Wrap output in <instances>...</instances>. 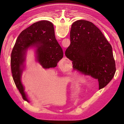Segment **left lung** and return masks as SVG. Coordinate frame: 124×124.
Wrapping results in <instances>:
<instances>
[{
  "instance_id": "left-lung-1",
  "label": "left lung",
  "mask_w": 124,
  "mask_h": 124,
  "mask_svg": "<svg viewBox=\"0 0 124 124\" xmlns=\"http://www.w3.org/2000/svg\"><path fill=\"white\" fill-rule=\"evenodd\" d=\"M70 37L65 56L76 69L98 79L100 89L105 87L116 70L112 46L101 30L87 21L73 23Z\"/></svg>"
}]
</instances>
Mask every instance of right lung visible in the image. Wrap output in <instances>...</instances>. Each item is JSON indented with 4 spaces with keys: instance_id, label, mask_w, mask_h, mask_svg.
I'll return each mask as SVG.
<instances>
[{
    "instance_id": "add662e5",
    "label": "right lung",
    "mask_w": 124,
    "mask_h": 124,
    "mask_svg": "<svg viewBox=\"0 0 124 124\" xmlns=\"http://www.w3.org/2000/svg\"><path fill=\"white\" fill-rule=\"evenodd\" d=\"M30 47H36L37 59L44 68L55 67L63 57V50L55 36L53 24L41 21L31 24L21 32L11 54L13 79L23 99L29 101L21 82L25 53Z\"/></svg>"
}]
</instances>
